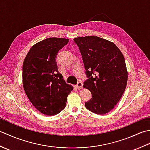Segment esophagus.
Returning a JSON list of instances; mask_svg holds the SVG:
<instances>
[{
  "instance_id": "obj_1",
  "label": "esophagus",
  "mask_w": 150,
  "mask_h": 150,
  "mask_svg": "<svg viewBox=\"0 0 150 150\" xmlns=\"http://www.w3.org/2000/svg\"><path fill=\"white\" fill-rule=\"evenodd\" d=\"M75 87L77 88V89H82V88H83V84H82V82H79L77 84V85L75 86Z\"/></svg>"
}]
</instances>
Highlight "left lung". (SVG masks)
<instances>
[{"label": "left lung", "instance_id": "1", "mask_svg": "<svg viewBox=\"0 0 150 150\" xmlns=\"http://www.w3.org/2000/svg\"><path fill=\"white\" fill-rule=\"evenodd\" d=\"M73 40L81 52L88 79L84 87L92 95L85 107L98 115L110 112L122 97L128 81L122 53L114 43L96 36Z\"/></svg>", "mask_w": 150, "mask_h": 150}]
</instances>
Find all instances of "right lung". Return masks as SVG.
Listing matches in <instances>:
<instances>
[{
  "instance_id": "1",
  "label": "right lung",
  "mask_w": 150,
  "mask_h": 150,
  "mask_svg": "<svg viewBox=\"0 0 150 150\" xmlns=\"http://www.w3.org/2000/svg\"><path fill=\"white\" fill-rule=\"evenodd\" d=\"M69 39L47 38L31 47L22 66V82L27 97L46 115L60 113L66 106L73 86L66 83L56 62L59 50Z\"/></svg>"
}]
</instances>
